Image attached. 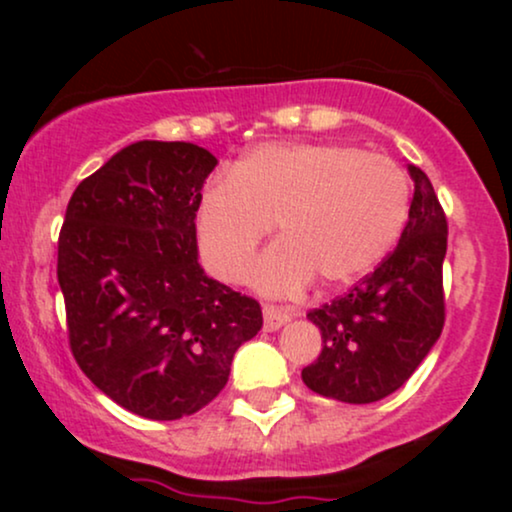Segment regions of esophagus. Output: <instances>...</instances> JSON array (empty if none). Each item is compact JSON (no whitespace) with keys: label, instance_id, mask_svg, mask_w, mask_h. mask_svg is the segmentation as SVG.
<instances>
[{"label":"esophagus","instance_id":"34e87169","mask_svg":"<svg viewBox=\"0 0 512 512\" xmlns=\"http://www.w3.org/2000/svg\"><path fill=\"white\" fill-rule=\"evenodd\" d=\"M264 313V330L274 332L279 330L281 325H286V322L293 317V308H286V305H274V303H267L262 308Z\"/></svg>","mask_w":512,"mask_h":512}]
</instances>
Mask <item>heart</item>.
<instances>
[{
    "mask_svg": "<svg viewBox=\"0 0 512 512\" xmlns=\"http://www.w3.org/2000/svg\"><path fill=\"white\" fill-rule=\"evenodd\" d=\"M407 214L409 180L392 158L346 144H262L204 190L197 238L211 272L240 281L276 223L284 238L250 279L286 296L315 274L322 286H342L370 272Z\"/></svg>",
    "mask_w": 512,
    "mask_h": 512,
    "instance_id": "1",
    "label": "heart"
}]
</instances>
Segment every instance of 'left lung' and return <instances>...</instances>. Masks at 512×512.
Returning <instances> with one entry per match:
<instances>
[{
  "label": "left lung",
  "instance_id": "left-lung-1",
  "mask_svg": "<svg viewBox=\"0 0 512 512\" xmlns=\"http://www.w3.org/2000/svg\"><path fill=\"white\" fill-rule=\"evenodd\" d=\"M409 173L414 197L397 248L344 296L308 310L322 349L303 383L317 395L378 402L407 383L443 332L448 219L424 170Z\"/></svg>",
  "mask_w": 512,
  "mask_h": 512
}]
</instances>
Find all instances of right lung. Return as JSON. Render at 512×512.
Masks as SVG:
<instances>
[{"label": "right lung", "mask_w": 512, "mask_h": 512, "mask_svg": "<svg viewBox=\"0 0 512 512\" xmlns=\"http://www.w3.org/2000/svg\"><path fill=\"white\" fill-rule=\"evenodd\" d=\"M216 168L187 142H137L79 182L57 240L69 349L98 390L154 421L190 416L262 330L255 298L209 279L195 214Z\"/></svg>", "instance_id": "right-lung-1"}]
</instances>
